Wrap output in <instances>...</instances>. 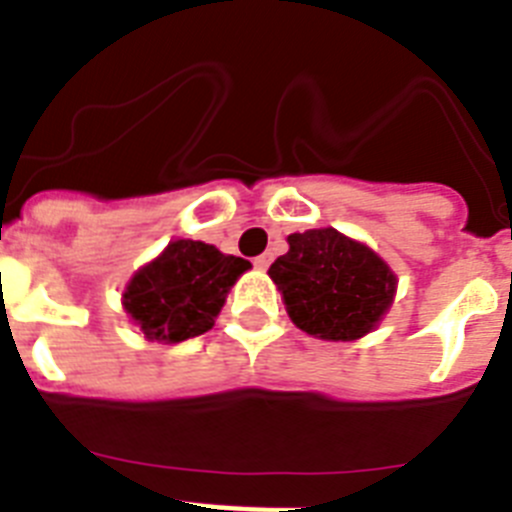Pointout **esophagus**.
Wrapping results in <instances>:
<instances>
[{
	"label": "esophagus",
	"instance_id": "1",
	"mask_svg": "<svg viewBox=\"0 0 512 512\" xmlns=\"http://www.w3.org/2000/svg\"><path fill=\"white\" fill-rule=\"evenodd\" d=\"M271 259H274V256H271V253H261V256H256V261H253V264H256V266H259L261 271H264V269H269Z\"/></svg>",
	"mask_w": 512,
	"mask_h": 512
}]
</instances>
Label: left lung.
<instances>
[{"mask_svg":"<svg viewBox=\"0 0 512 512\" xmlns=\"http://www.w3.org/2000/svg\"><path fill=\"white\" fill-rule=\"evenodd\" d=\"M287 243L269 277L297 328L323 341H356L382 323L397 277L377 251L336 228L292 233Z\"/></svg>","mask_w":512,"mask_h":512,"instance_id":"1","label":"left lung"}]
</instances>
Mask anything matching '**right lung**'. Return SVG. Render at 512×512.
<instances>
[{
    "mask_svg": "<svg viewBox=\"0 0 512 512\" xmlns=\"http://www.w3.org/2000/svg\"><path fill=\"white\" fill-rule=\"evenodd\" d=\"M248 269L246 259L179 238L130 277L122 310L148 341L182 343L215 325L230 287Z\"/></svg>",
    "mask_w": 512,
    "mask_h": 512,
    "instance_id": "add662e5",
    "label": "right lung"
}]
</instances>
